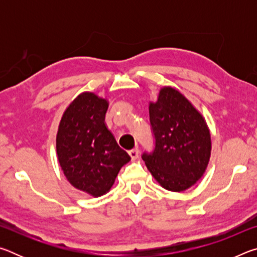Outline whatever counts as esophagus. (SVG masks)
Here are the masks:
<instances>
[{
	"mask_svg": "<svg viewBox=\"0 0 257 257\" xmlns=\"http://www.w3.org/2000/svg\"><path fill=\"white\" fill-rule=\"evenodd\" d=\"M128 153L130 155V158H132V160H136L138 158L139 151H138V149H134V150H130Z\"/></svg>",
	"mask_w": 257,
	"mask_h": 257,
	"instance_id": "obj_1",
	"label": "esophagus"
}]
</instances>
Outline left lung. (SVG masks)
Returning <instances> with one entry per match:
<instances>
[{"mask_svg": "<svg viewBox=\"0 0 257 257\" xmlns=\"http://www.w3.org/2000/svg\"><path fill=\"white\" fill-rule=\"evenodd\" d=\"M155 149L143 154L149 171L170 191H184L203 177L211 156V134L199 111L170 86L162 87L150 102Z\"/></svg>", "mask_w": 257, "mask_h": 257, "instance_id": "left-lung-1", "label": "left lung"}]
</instances>
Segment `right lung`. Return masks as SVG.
Returning a JSON list of instances; mask_svg holds the SVG:
<instances>
[{"label":"right lung","instance_id":"right-lung-1","mask_svg":"<svg viewBox=\"0 0 257 257\" xmlns=\"http://www.w3.org/2000/svg\"><path fill=\"white\" fill-rule=\"evenodd\" d=\"M107 107L95 93L79 94L63 112L56 134V154L67 180L94 197L111 189L130 161L106 127Z\"/></svg>","mask_w":257,"mask_h":257}]
</instances>
